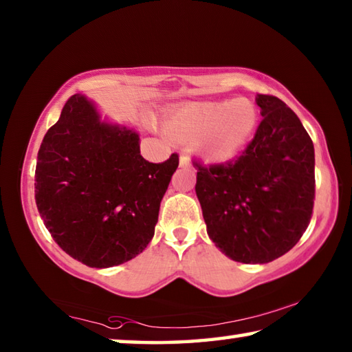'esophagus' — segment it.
I'll list each match as a JSON object with an SVG mask.
<instances>
[{"instance_id": "obj_1", "label": "esophagus", "mask_w": 352, "mask_h": 352, "mask_svg": "<svg viewBox=\"0 0 352 352\" xmlns=\"http://www.w3.org/2000/svg\"><path fill=\"white\" fill-rule=\"evenodd\" d=\"M190 163H189V158L186 157V155H182L180 157V168H188Z\"/></svg>"}]
</instances>
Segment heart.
I'll list each match as a JSON object with an SVG mask.
<instances>
[{"label":"heart","instance_id":"heart-1","mask_svg":"<svg viewBox=\"0 0 352 352\" xmlns=\"http://www.w3.org/2000/svg\"><path fill=\"white\" fill-rule=\"evenodd\" d=\"M258 124V111L247 99L189 104L172 116L166 130L177 140L197 138V147L211 162L236 157Z\"/></svg>","mask_w":352,"mask_h":352}]
</instances>
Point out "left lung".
Listing matches in <instances>:
<instances>
[{
  "mask_svg": "<svg viewBox=\"0 0 352 352\" xmlns=\"http://www.w3.org/2000/svg\"><path fill=\"white\" fill-rule=\"evenodd\" d=\"M262 121L236 160L197 166L210 239L230 259L265 264L296 245L312 217L314 142L281 99L258 94Z\"/></svg>",
  "mask_w": 352,
  "mask_h": 352,
  "instance_id": "8db88e82",
  "label": "left lung"
}]
</instances>
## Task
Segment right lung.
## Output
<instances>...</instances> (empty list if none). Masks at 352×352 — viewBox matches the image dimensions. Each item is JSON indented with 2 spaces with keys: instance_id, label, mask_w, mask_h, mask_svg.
<instances>
[{
  "instance_id": "1",
  "label": "right lung",
  "mask_w": 352,
  "mask_h": 352,
  "mask_svg": "<svg viewBox=\"0 0 352 352\" xmlns=\"http://www.w3.org/2000/svg\"><path fill=\"white\" fill-rule=\"evenodd\" d=\"M177 168V153L148 163L138 133L102 121L91 100L74 94L40 146L35 204L65 253L107 269L133 259L152 241Z\"/></svg>"
}]
</instances>
